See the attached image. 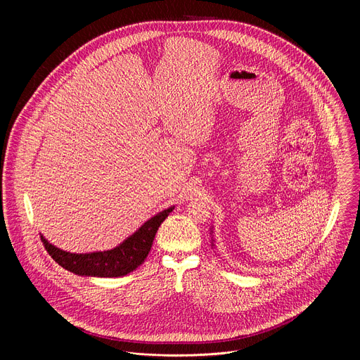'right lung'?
I'll use <instances>...</instances> for the list:
<instances>
[{"instance_id":"1","label":"right lung","mask_w":360,"mask_h":360,"mask_svg":"<svg viewBox=\"0 0 360 360\" xmlns=\"http://www.w3.org/2000/svg\"><path fill=\"white\" fill-rule=\"evenodd\" d=\"M172 210L174 208H168L150 218L134 235L111 250L71 253L51 245L44 236H41V240L51 258L75 275L118 278L135 271L146 259L160 225Z\"/></svg>"}]
</instances>
